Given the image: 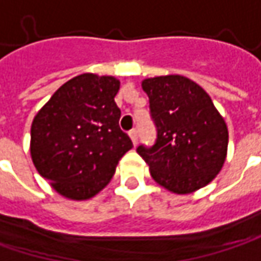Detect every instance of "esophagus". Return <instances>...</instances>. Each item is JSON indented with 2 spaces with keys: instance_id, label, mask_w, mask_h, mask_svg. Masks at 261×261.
<instances>
[{
  "instance_id": "1",
  "label": "esophagus",
  "mask_w": 261,
  "mask_h": 261,
  "mask_svg": "<svg viewBox=\"0 0 261 261\" xmlns=\"http://www.w3.org/2000/svg\"><path fill=\"white\" fill-rule=\"evenodd\" d=\"M129 137H130V139H132L134 145H137V142H138V130L137 129H132V130L129 132Z\"/></svg>"
}]
</instances>
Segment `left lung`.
Instances as JSON below:
<instances>
[{"label": "left lung", "mask_w": 261, "mask_h": 261, "mask_svg": "<svg viewBox=\"0 0 261 261\" xmlns=\"http://www.w3.org/2000/svg\"><path fill=\"white\" fill-rule=\"evenodd\" d=\"M157 129L154 145H139L152 179L175 194H189L210 184L222 170L228 127L208 94L185 76L142 81Z\"/></svg>", "instance_id": "obj_1"}]
</instances>
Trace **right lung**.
Instances as JSON below:
<instances>
[{"mask_svg":"<svg viewBox=\"0 0 261 261\" xmlns=\"http://www.w3.org/2000/svg\"><path fill=\"white\" fill-rule=\"evenodd\" d=\"M119 88L113 76L79 74L60 86L33 119V164L66 198L88 200L98 194L134 147L119 126Z\"/></svg>","mask_w":261,"mask_h":261,"instance_id":"1","label":"right lung"}]
</instances>
